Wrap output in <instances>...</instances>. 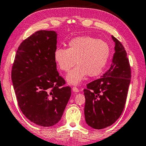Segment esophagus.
I'll return each mask as SVG.
<instances>
[{
  "mask_svg": "<svg viewBox=\"0 0 146 146\" xmlns=\"http://www.w3.org/2000/svg\"><path fill=\"white\" fill-rule=\"evenodd\" d=\"M72 90L74 92H79V90H78L77 87H73Z\"/></svg>",
  "mask_w": 146,
  "mask_h": 146,
  "instance_id": "obj_1",
  "label": "esophagus"
}]
</instances>
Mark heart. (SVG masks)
Listing matches in <instances>:
<instances>
[{
  "label": "heart",
  "instance_id": "b5f03b06",
  "mask_svg": "<svg viewBox=\"0 0 146 146\" xmlns=\"http://www.w3.org/2000/svg\"><path fill=\"white\" fill-rule=\"evenodd\" d=\"M110 56V47L105 41L91 36L72 39L68 48L58 47L54 58L62 71L68 72L76 64L77 66L67 75L69 84L77 85L89 75L96 77L103 72Z\"/></svg>",
  "mask_w": 146,
  "mask_h": 146
}]
</instances>
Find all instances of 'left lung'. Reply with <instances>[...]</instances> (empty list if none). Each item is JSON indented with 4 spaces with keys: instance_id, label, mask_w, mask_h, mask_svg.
Masks as SVG:
<instances>
[{
    "instance_id": "obj_1",
    "label": "left lung",
    "mask_w": 146,
    "mask_h": 146,
    "mask_svg": "<svg viewBox=\"0 0 146 146\" xmlns=\"http://www.w3.org/2000/svg\"><path fill=\"white\" fill-rule=\"evenodd\" d=\"M115 52L110 69L99 79L90 82L84 90V115L92 128L110 126L121 115L125 105L131 71L123 45L112 36Z\"/></svg>"
}]
</instances>
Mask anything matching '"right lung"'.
Returning a JSON list of instances; mask_svg holds the SVG:
<instances>
[{
  "label": "right lung",
  "mask_w": 146,
  "mask_h": 146,
  "mask_svg": "<svg viewBox=\"0 0 146 146\" xmlns=\"http://www.w3.org/2000/svg\"><path fill=\"white\" fill-rule=\"evenodd\" d=\"M57 34L39 31L21 43L11 69V80L23 114L38 125L50 127L63 115L71 88L56 69Z\"/></svg>",
  "instance_id": "1"
}]
</instances>
